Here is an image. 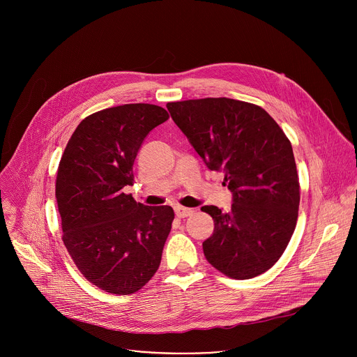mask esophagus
<instances>
[{
    "label": "esophagus",
    "mask_w": 357,
    "mask_h": 357,
    "mask_svg": "<svg viewBox=\"0 0 357 357\" xmlns=\"http://www.w3.org/2000/svg\"><path fill=\"white\" fill-rule=\"evenodd\" d=\"M192 213H193V211H192V209H189V208L175 206V215H176L178 218H188V216H190Z\"/></svg>",
    "instance_id": "34e87169"
}]
</instances>
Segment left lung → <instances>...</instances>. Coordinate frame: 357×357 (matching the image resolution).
I'll list each match as a JSON object with an SVG mask.
<instances>
[{
  "label": "left lung",
  "instance_id": "1",
  "mask_svg": "<svg viewBox=\"0 0 357 357\" xmlns=\"http://www.w3.org/2000/svg\"><path fill=\"white\" fill-rule=\"evenodd\" d=\"M167 109L211 171L225 172L229 212L203 206L213 234L203 241L220 273L248 280L270 270L296 226L299 181L289 139L261 107L227 97L168 103Z\"/></svg>",
  "mask_w": 357,
  "mask_h": 357
}]
</instances>
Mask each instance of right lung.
<instances>
[{
    "label": "right lung",
    "mask_w": 357,
    "mask_h": 357,
    "mask_svg": "<svg viewBox=\"0 0 357 357\" xmlns=\"http://www.w3.org/2000/svg\"><path fill=\"white\" fill-rule=\"evenodd\" d=\"M155 105H124L86 117L70 137L56 176L63 243L79 271L106 292L141 289L160 267L175 218L124 193L144 138L168 120Z\"/></svg>",
    "instance_id": "add662e5"
}]
</instances>
